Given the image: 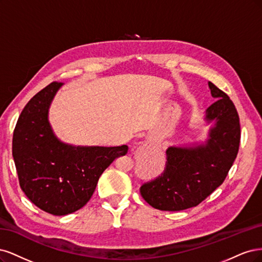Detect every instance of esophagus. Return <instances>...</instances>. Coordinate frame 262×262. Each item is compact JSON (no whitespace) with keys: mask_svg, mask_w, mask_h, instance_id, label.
<instances>
[{"mask_svg":"<svg viewBox=\"0 0 262 262\" xmlns=\"http://www.w3.org/2000/svg\"><path fill=\"white\" fill-rule=\"evenodd\" d=\"M146 148H147V147H146L145 145H143V146H141V147H140V150H143V149H146Z\"/></svg>","mask_w":262,"mask_h":262,"instance_id":"1","label":"esophagus"}]
</instances>
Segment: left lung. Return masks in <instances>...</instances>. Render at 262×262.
<instances>
[{
	"mask_svg": "<svg viewBox=\"0 0 262 262\" xmlns=\"http://www.w3.org/2000/svg\"><path fill=\"white\" fill-rule=\"evenodd\" d=\"M216 99L206 111L214 121L205 145L170 147L164 171L140 187L142 198L156 209L181 211L198 206L224 182L238 152L239 116L230 97L209 81Z\"/></svg>",
	"mask_w": 262,
	"mask_h": 262,
	"instance_id": "1",
	"label": "left lung"
}]
</instances>
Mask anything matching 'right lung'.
Instances as JSON below:
<instances>
[{
  "instance_id": "right-lung-1",
  "label": "right lung",
  "mask_w": 262,
  "mask_h": 262,
  "mask_svg": "<svg viewBox=\"0 0 262 262\" xmlns=\"http://www.w3.org/2000/svg\"><path fill=\"white\" fill-rule=\"evenodd\" d=\"M62 85L53 81L29 100L13 135V158L20 188L33 205L53 215H66L85 206L101 174L128 151L126 145L74 147L58 140L48 112Z\"/></svg>"
}]
</instances>
